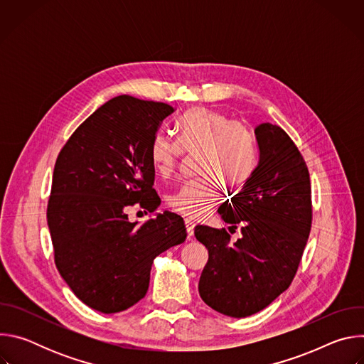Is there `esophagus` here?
I'll return each instance as SVG.
<instances>
[{
    "label": "esophagus",
    "instance_id": "1",
    "mask_svg": "<svg viewBox=\"0 0 364 364\" xmlns=\"http://www.w3.org/2000/svg\"><path fill=\"white\" fill-rule=\"evenodd\" d=\"M184 225H186V230H187V239L190 240L194 236V226L196 225H194V222H191L188 219L184 222Z\"/></svg>",
    "mask_w": 364,
    "mask_h": 364
}]
</instances>
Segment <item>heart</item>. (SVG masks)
<instances>
[{"mask_svg":"<svg viewBox=\"0 0 364 364\" xmlns=\"http://www.w3.org/2000/svg\"><path fill=\"white\" fill-rule=\"evenodd\" d=\"M181 141L157 132L151 142V161L160 177L173 176L184 154H200L198 174L170 197L168 207L191 220L203 219L219 197L222 184L242 188L252 178L257 164V145L253 132L225 112L209 108L188 109L178 122Z\"/></svg>","mask_w":364,"mask_h":364,"instance_id":"heart-1","label":"heart"}]
</instances>
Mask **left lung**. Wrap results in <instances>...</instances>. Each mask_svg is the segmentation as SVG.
<instances>
[{"label": "left lung", "instance_id": "8db88e82", "mask_svg": "<svg viewBox=\"0 0 364 364\" xmlns=\"http://www.w3.org/2000/svg\"><path fill=\"white\" fill-rule=\"evenodd\" d=\"M259 164L242 191L219 207L232 232L196 226L194 235L209 250L198 282L201 299L229 317L242 318L267 308L292 282L313 223L306 163L278 125L255 129Z\"/></svg>", "mask_w": 364, "mask_h": 364}]
</instances>
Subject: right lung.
<instances>
[{
    "label": "right lung",
    "mask_w": 364,
    "mask_h": 364,
    "mask_svg": "<svg viewBox=\"0 0 364 364\" xmlns=\"http://www.w3.org/2000/svg\"><path fill=\"white\" fill-rule=\"evenodd\" d=\"M174 108L121 95L66 141L53 171L47 223L55 264L75 295L103 314L128 309L148 291L152 261L186 240L180 216L131 223L132 205L152 213L151 142Z\"/></svg>",
    "instance_id": "obj_1"
}]
</instances>
